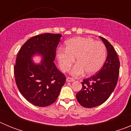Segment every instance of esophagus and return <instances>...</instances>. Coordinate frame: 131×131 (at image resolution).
Here are the masks:
<instances>
[{
    "label": "esophagus",
    "mask_w": 131,
    "mask_h": 131,
    "mask_svg": "<svg viewBox=\"0 0 131 131\" xmlns=\"http://www.w3.org/2000/svg\"><path fill=\"white\" fill-rule=\"evenodd\" d=\"M66 81H67V82H73V81H75V79H73V78H71V77H67V79H66Z\"/></svg>",
    "instance_id": "34e87169"
}]
</instances>
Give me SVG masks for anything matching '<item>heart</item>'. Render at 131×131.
<instances>
[{
    "instance_id": "heart-1",
    "label": "heart",
    "mask_w": 131,
    "mask_h": 131,
    "mask_svg": "<svg viewBox=\"0 0 131 131\" xmlns=\"http://www.w3.org/2000/svg\"><path fill=\"white\" fill-rule=\"evenodd\" d=\"M57 57L63 72L69 71L76 58L77 64L71 70V75L78 77L86 72L91 75L103 66L106 58V48L102 42L91 38L74 37L67 40L66 49L59 48Z\"/></svg>"
}]
</instances>
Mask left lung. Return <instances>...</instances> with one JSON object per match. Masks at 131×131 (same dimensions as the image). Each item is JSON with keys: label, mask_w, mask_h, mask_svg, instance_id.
<instances>
[{"label": "left lung", "mask_w": 131, "mask_h": 131, "mask_svg": "<svg viewBox=\"0 0 131 131\" xmlns=\"http://www.w3.org/2000/svg\"><path fill=\"white\" fill-rule=\"evenodd\" d=\"M104 43L107 56L104 65L97 74L82 82V89L76 94L80 104L91 108L102 104L114 91L119 74L120 62L117 54L112 45L100 37Z\"/></svg>", "instance_id": "obj_1"}]
</instances>
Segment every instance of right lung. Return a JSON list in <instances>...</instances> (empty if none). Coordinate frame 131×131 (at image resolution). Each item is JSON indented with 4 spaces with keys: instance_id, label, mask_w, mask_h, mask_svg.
<instances>
[{
    "instance_id": "1",
    "label": "right lung",
    "mask_w": 131,
    "mask_h": 131,
    "mask_svg": "<svg viewBox=\"0 0 131 131\" xmlns=\"http://www.w3.org/2000/svg\"><path fill=\"white\" fill-rule=\"evenodd\" d=\"M61 36L52 33L34 36L24 44L17 55L14 67L16 84L23 96L35 106L53 104L65 84L66 78L54 63ZM35 54L42 56L39 64L32 60Z\"/></svg>"
}]
</instances>
